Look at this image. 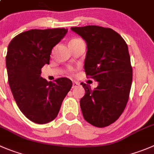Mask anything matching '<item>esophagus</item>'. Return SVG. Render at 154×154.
<instances>
[{
    "mask_svg": "<svg viewBox=\"0 0 154 154\" xmlns=\"http://www.w3.org/2000/svg\"><path fill=\"white\" fill-rule=\"evenodd\" d=\"M78 86H79V83L77 82H72V88H75Z\"/></svg>",
    "mask_w": 154,
    "mask_h": 154,
    "instance_id": "obj_1",
    "label": "esophagus"
}]
</instances>
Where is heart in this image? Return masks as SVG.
<instances>
[{
    "mask_svg": "<svg viewBox=\"0 0 154 154\" xmlns=\"http://www.w3.org/2000/svg\"><path fill=\"white\" fill-rule=\"evenodd\" d=\"M75 40H78V39H75ZM75 40H72V41H75Z\"/></svg>",
    "mask_w": 154,
    "mask_h": 154,
    "instance_id": "b5f03b06",
    "label": "heart"
}]
</instances>
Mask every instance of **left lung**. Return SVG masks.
Masks as SVG:
<instances>
[{"instance_id": "obj_1", "label": "left lung", "mask_w": 154, "mask_h": 154, "mask_svg": "<svg viewBox=\"0 0 154 154\" xmlns=\"http://www.w3.org/2000/svg\"><path fill=\"white\" fill-rule=\"evenodd\" d=\"M71 30L85 41V71L88 78L98 82L94 90L81 83L85 91L80 100L83 117L96 127L108 126L122 113L131 90L132 68L127 44L109 28L86 26Z\"/></svg>"}]
</instances>
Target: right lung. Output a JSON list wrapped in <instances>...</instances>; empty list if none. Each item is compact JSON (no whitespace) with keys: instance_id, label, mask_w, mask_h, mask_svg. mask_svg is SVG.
Listing matches in <instances>:
<instances>
[{"instance_id":"right-lung-1","label":"right lung","mask_w":154,"mask_h":154,"mask_svg":"<svg viewBox=\"0 0 154 154\" xmlns=\"http://www.w3.org/2000/svg\"><path fill=\"white\" fill-rule=\"evenodd\" d=\"M67 32L64 28L32 29L19 34L8 45L6 66L10 90L21 112L35 123H48L56 118L72 85L67 78L52 82L41 77L53 48Z\"/></svg>"}]
</instances>
